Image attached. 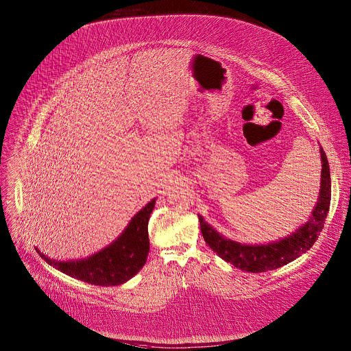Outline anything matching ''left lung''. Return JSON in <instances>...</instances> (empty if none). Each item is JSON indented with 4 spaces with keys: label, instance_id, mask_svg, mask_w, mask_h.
<instances>
[{
    "label": "left lung",
    "instance_id": "1",
    "mask_svg": "<svg viewBox=\"0 0 351 351\" xmlns=\"http://www.w3.org/2000/svg\"><path fill=\"white\" fill-rule=\"evenodd\" d=\"M320 154L322 184L319 201L315 206L311 219L305 222L304 226L298 228L294 233L277 243L245 245L222 237L208 222H205L201 215H198L201 232L206 244L225 262H229L234 267L248 273H265L278 269L305 254L313 245L320 232L323 230L331 202L330 165L323 147H320Z\"/></svg>",
    "mask_w": 351,
    "mask_h": 351
}]
</instances>
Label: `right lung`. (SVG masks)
<instances>
[{
  "mask_svg": "<svg viewBox=\"0 0 351 351\" xmlns=\"http://www.w3.org/2000/svg\"><path fill=\"white\" fill-rule=\"evenodd\" d=\"M154 204L156 199H152L132 218L118 240L88 259L58 262L38 252L50 266L73 278L99 286L125 283L133 278L146 262L149 252L147 222Z\"/></svg>",
  "mask_w": 351,
  "mask_h": 351,
  "instance_id": "obj_1",
  "label": "right lung"
}]
</instances>
